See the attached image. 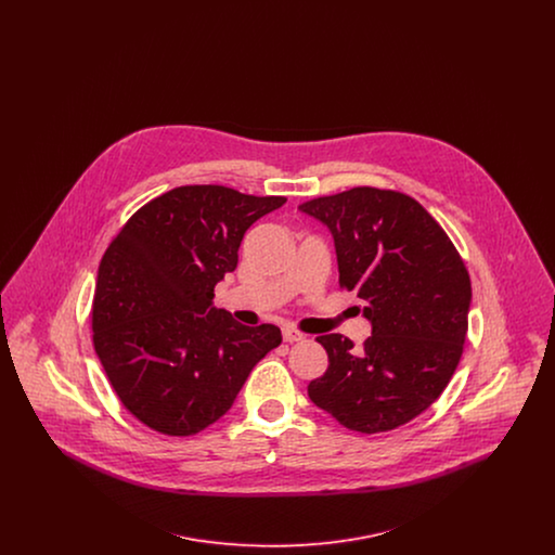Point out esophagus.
I'll use <instances>...</instances> for the list:
<instances>
[{"instance_id": "obj_1", "label": "esophagus", "mask_w": 555, "mask_h": 555, "mask_svg": "<svg viewBox=\"0 0 555 555\" xmlns=\"http://www.w3.org/2000/svg\"><path fill=\"white\" fill-rule=\"evenodd\" d=\"M283 339H285L287 344H297V341H304L306 335L299 333V331H295V328H285V331H283Z\"/></svg>"}]
</instances>
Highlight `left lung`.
<instances>
[{
	"instance_id": "left-lung-1",
	"label": "left lung",
	"mask_w": 555,
	"mask_h": 555,
	"mask_svg": "<svg viewBox=\"0 0 555 555\" xmlns=\"http://www.w3.org/2000/svg\"><path fill=\"white\" fill-rule=\"evenodd\" d=\"M333 235L339 283L364 299L372 335L358 349L320 335L328 369L308 396L358 433L410 423L443 393L468 331V270L439 222L405 193L353 186L299 206Z\"/></svg>"
}]
</instances>
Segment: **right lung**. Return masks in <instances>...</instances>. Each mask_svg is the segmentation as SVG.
Listing matches in <instances>:
<instances>
[{
  "label": "right lung",
  "instance_id": "1",
  "mask_svg": "<svg viewBox=\"0 0 555 555\" xmlns=\"http://www.w3.org/2000/svg\"><path fill=\"white\" fill-rule=\"evenodd\" d=\"M285 202L177 186L134 211L109 243L93 297V345L137 421L170 437L204 430L281 345L279 326H245L211 297L237 268L245 231Z\"/></svg>",
  "mask_w": 555,
  "mask_h": 555
}]
</instances>
